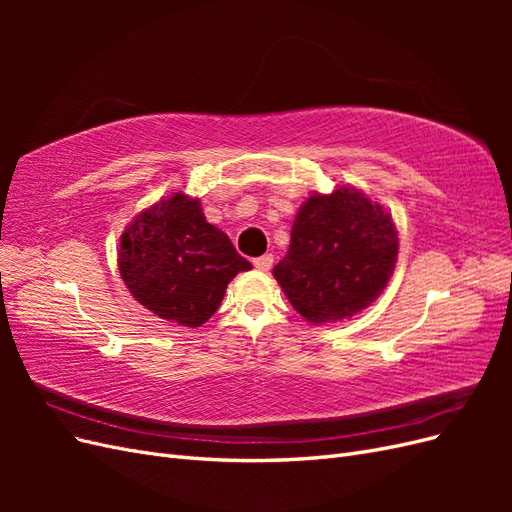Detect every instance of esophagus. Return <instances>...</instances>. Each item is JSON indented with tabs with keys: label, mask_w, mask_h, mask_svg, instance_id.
<instances>
[{
	"label": "esophagus",
	"mask_w": 512,
	"mask_h": 512,
	"mask_svg": "<svg viewBox=\"0 0 512 512\" xmlns=\"http://www.w3.org/2000/svg\"><path fill=\"white\" fill-rule=\"evenodd\" d=\"M254 267L258 271H269L273 267V256L271 254H265V256H258L254 258Z\"/></svg>",
	"instance_id": "1"
}]
</instances>
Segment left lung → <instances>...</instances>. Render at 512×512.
<instances>
[{"mask_svg": "<svg viewBox=\"0 0 512 512\" xmlns=\"http://www.w3.org/2000/svg\"><path fill=\"white\" fill-rule=\"evenodd\" d=\"M399 252L397 228L378 203L354 188L312 194L290 230L286 256L273 267L290 305L307 322L352 318L389 284Z\"/></svg>", "mask_w": 512, "mask_h": 512, "instance_id": "1", "label": "left lung"}]
</instances>
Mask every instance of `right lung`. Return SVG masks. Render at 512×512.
Instances as JSON below:
<instances>
[{
    "mask_svg": "<svg viewBox=\"0 0 512 512\" xmlns=\"http://www.w3.org/2000/svg\"><path fill=\"white\" fill-rule=\"evenodd\" d=\"M117 262L138 303L192 329L218 312L232 277L252 269L205 220L200 200L181 192L136 215L121 235Z\"/></svg>",
    "mask_w": 512,
    "mask_h": 512,
    "instance_id": "right-lung-1",
    "label": "right lung"
}]
</instances>
